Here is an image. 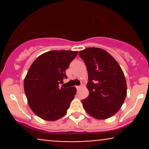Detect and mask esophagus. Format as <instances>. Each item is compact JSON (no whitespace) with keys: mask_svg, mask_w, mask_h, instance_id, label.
<instances>
[{"mask_svg":"<svg viewBox=\"0 0 149 149\" xmlns=\"http://www.w3.org/2000/svg\"><path fill=\"white\" fill-rule=\"evenodd\" d=\"M80 88H81V85H79V86H76L77 90H79V89H80Z\"/></svg>","mask_w":149,"mask_h":149,"instance_id":"esophagus-1","label":"esophagus"}]
</instances>
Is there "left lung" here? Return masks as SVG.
Masks as SVG:
<instances>
[{
	"label": "left lung",
	"mask_w": 149,
	"mask_h": 149,
	"mask_svg": "<svg viewBox=\"0 0 149 149\" xmlns=\"http://www.w3.org/2000/svg\"><path fill=\"white\" fill-rule=\"evenodd\" d=\"M78 54L88 72L89 95L82 100L85 110L99 120L111 117L118 111L127 95V84L120 66L103 49L88 47Z\"/></svg>",
	"instance_id": "obj_1"
}]
</instances>
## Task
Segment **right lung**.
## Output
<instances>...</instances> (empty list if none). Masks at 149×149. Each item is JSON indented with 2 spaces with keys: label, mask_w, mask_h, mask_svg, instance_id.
<instances>
[{
  "label": "right lung",
  "mask_w": 149,
  "mask_h": 149,
  "mask_svg": "<svg viewBox=\"0 0 149 149\" xmlns=\"http://www.w3.org/2000/svg\"><path fill=\"white\" fill-rule=\"evenodd\" d=\"M78 51L53 50L44 53L33 61L24 82L29 105L40 118L53 121L66 113L76 88H61L67 78L66 70Z\"/></svg>",
  "instance_id": "add662e5"
}]
</instances>
